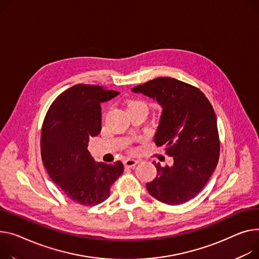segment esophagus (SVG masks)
Segmentation results:
<instances>
[{
    "label": "esophagus",
    "instance_id": "1",
    "mask_svg": "<svg viewBox=\"0 0 259 259\" xmlns=\"http://www.w3.org/2000/svg\"><path fill=\"white\" fill-rule=\"evenodd\" d=\"M124 164L126 167H134L137 164V161L134 159H130V158H126L124 160Z\"/></svg>",
    "mask_w": 259,
    "mask_h": 259
}]
</instances>
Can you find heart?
I'll use <instances>...</instances> for the list:
<instances>
[{
	"mask_svg": "<svg viewBox=\"0 0 259 259\" xmlns=\"http://www.w3.org/2000/svg\"><path fill=\"white\" fill-rule=\"evenodd\" d=\"M136 108H141V109H145L148 111V107L147 104L143 101L140 100H132L130 101L127 104V111L131 110V109H136Z\"/></svg>",
	"mask_w": 259,
	"mask_h": 259,
	"instance_id": "heart-1",
	"label": "heart"
}]
</instances>
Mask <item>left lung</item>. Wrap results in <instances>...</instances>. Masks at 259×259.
Here are the masks:
<instances>
[{
  "mask_svg": "<svg viewBox=\"0 0 259 259\" xmlns=\"http://www.w3.org/2000/svg\"><path fill=\"white\" fill-rule=\"evenodd\" d=\"M156 100L162 106L154 142L165 146L174 158L171 166L157 168L147 183L148 192L168 205L195 198L208 182L220 157L217 116L209 100L196 86L169 77H159L132 89Z\"/></svg>",
  "mask_w": 259,
  "mask_h": 259,
  "instance_id": "obj_1",
  "label": "left lung"
}]
</instances>
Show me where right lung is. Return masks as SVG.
Masks as SVG:
<instances>
[{
  "mask_svg": "<svg viewBox=\"0 0 259 259\" xmlns=\"http://www.w3.org/2000/svg\"><path fill=\"white\" fill-rule=\"evenodd\" d=\"M118 94L98 85L76 84L53 101L44 119V165L62 193L83 206L108 199L111 185L124 171L122 161L97 162L88 150L91 137L101 132V103Z\"/></svg>",
  "mask_w": 259,
  "mask_h": 259,
  "instance_id": "obj_1",
  "label": "right lung"
}]
</instances>
